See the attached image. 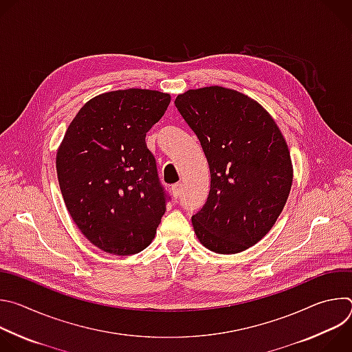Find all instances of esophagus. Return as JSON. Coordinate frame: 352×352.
Instances as JSON below:
<instances>
[{
    "label": "esophagus",
    "mask_w": 352,
    "mask_h": 352,
    "mask_svg": "<svg viewBox=\"0 0 352 352\" xmlns=\"http://www.w3.org/2000/svg\"><path fill=\"white\" fill-rule=\"evenodd\" d=\"M171 192H173V196L177 199V197L181 195V192H182V184H175V185H173V186H171Z\"/></svg>",
    "instance_id": "1"
}]
</instances>
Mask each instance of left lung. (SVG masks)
<instances>
[{
    "label": "left lung",
    "mask_w": 352,
    "mask_h": 352,
    "mask_svg": "<svg viewBox=\"0 0 352 352\" xmlns=\"http://www.w3.org/2000/svg\"><path fill=\"white\" fill-rule=\"evenodd\" d=\"M175 106L196 133L210 168V192L192 217L197 239L232 255L258 243L288 199L294 168L287 142L256 100L223 86L189 89Z\"/></svg>",
    "instance_id": "1"
}]
</instances>
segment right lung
Listing matches in <instances>:
<instances>
[{"label": "right lung", "mask_w": 352, "mask_h": 352, "mask_svg": "<svg viewBox=\"0 0 352 352\" xmlns=\"http://www.w3.org/2000/svg\"><path fill=\"white\" fill-rule=\"evenodd\" d=\"M170 102L168 93L148 89L102 93L78 111L58 146L65 206L80 232L107 254H138L156 235L166 195L144 138Z\"/></svg>", "instance_id": "1"}]
</instances>
